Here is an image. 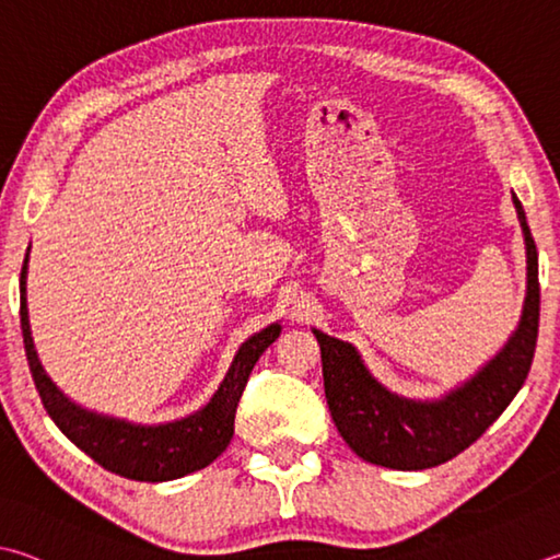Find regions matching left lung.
I'll use <instances>...</instances> for the list:
<instances>
[{"instance_id": "left-lung-1", "label": "left lung", "mask_w": 560, "mask_h": 560, "mask_svg": "<svg viewBox=\"0 0 560 560\" xmlns=\"http://www.w3.org/2000/svg\"><path fill=\"white\" fill-rule=\"evenodd\" d=\"M526 242V301L504 350L441 401L401 399L372 380L352 345L318 330L325 399L345 443L362 460L392 470H425L480 439L522 389L538 338V254L520 198L512 192Z\"/></svg>"}]
</instances>
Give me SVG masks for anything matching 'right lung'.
I'll return each instance as SVG.
<instances>
[{
	"instance_id": "right-lung-1",
	"label": "right lung",
	"mask_w": 560,
	"mask_h": 560,
	"mask_svg": "<svg viewBox=\"0 0 560 560\" xmlns=\"http://www.w3.org/2000/svg\"><path fill=\"white\" fill-rule=\"evenodd\" d=\"M26 264L28 252L22 267V281H19V291H22V332L28 370H32V377L40 401H44V409L80 451L88 453L97 465H103L105 470L127 477V480L166 482L200 470V467L210 465L228 448L232 433H235V413L240 396L245 392L249 374L254 370V364L261 358V352L279 338V323L269 325V328H264L257 335H252V338L242 345L225 382L220 384V389L212 396L206 409H200L188 416V419H180L174 423L135 425L80 409L73 401H68L66 396L56 389V384L46 377V372L38 362V354L34 350L32 328H28Z\"/></svg>"
}]
</instances>
